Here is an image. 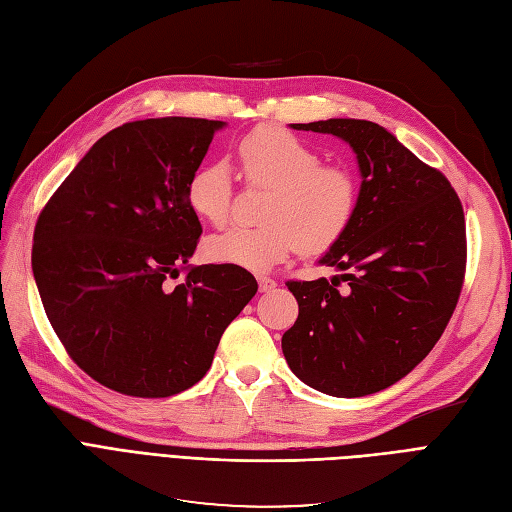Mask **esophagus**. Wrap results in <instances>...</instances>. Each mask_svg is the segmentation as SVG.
Returning <instances> with one entry per match:
<instances>
[{
  "label": "esophagus",
  "mask_w": 512,
  "mask_h": 512,
  "mask_svg": "<svg viewBox=\"0 0 512 512\" xmlns=\"http://www.w3.org/2000/svg\"><path fill=\"white\" fill-rule=\"evenodd\" d=\"M277 286V282L273 280V277H269V275H258V288L262 290V292H269V290H273Z\"/></svg>",
  "instance_id": "obj_1"
}]
</instances>
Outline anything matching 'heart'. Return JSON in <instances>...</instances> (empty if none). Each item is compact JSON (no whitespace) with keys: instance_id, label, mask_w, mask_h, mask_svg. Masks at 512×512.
I'll return each instance as SVG.
<instances>
[{"instance_id":"obj_1","label":"heart","mask_w":512,"mask_h":512,"mask_svg":"<svg viewBox=\"0 0 512 512\" xmlns=\"http://www.w3.org/2000/svg\"><path fill=\"white\" fill-rule=\"evenodd\" d=\"M241 175L271 194L256 228H230L207 241L213 262L265 271L294 250L327 252L344 237L359 209V179L348 166L322 164L318 149L277 126H260L237 143ZM185 200L200 220L220 228L230 220L235 181L224 162L196 168Z\"/></svg>"}]
</instances>
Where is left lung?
Here are the masks:
<instances>
[{
    "label": "left lung",
    "mask_w": 512,
    "mask_h": 512,
    "mask_svg": "<svg viewBox=\"0 0 512 512\" xmlns=\"http://www.w3.org/2000/svg\"><path fill=\"white\" fill-rule=\"evenodd\" d=\"M344 138L361 168L359 209L322 265L342 275L290 280L299 318L282 337L290 369L333 397L395 384L438 344L466 280V218L438 168L378 123H292Z\"/></svg>",
    "instance_id": "obj_1"
}]
</instances>
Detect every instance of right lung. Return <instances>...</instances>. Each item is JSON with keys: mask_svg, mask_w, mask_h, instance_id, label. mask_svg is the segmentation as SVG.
<instances>
[{"mask_svg": "<svg viewBox=\"0 0 512 512\" xmlns=\"http://www.w3.org/2000/svg\"><path fill=\"white\" fill-rule=\"evenodd\" d=\"M222 121L123 123L76 164L38 215L36 286L87 376L160 399L203 378L258 284L235 265H188L200 239L185 185Z\"/></svg>", "mask_w": 512, "mask_h": 512, "instance_id": "obj_1", "label": "right lung"}]
</instances>
